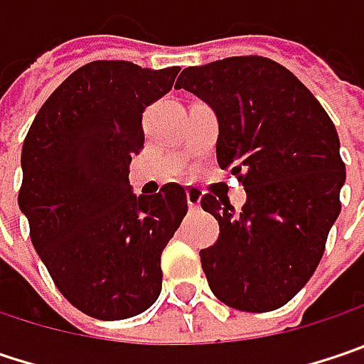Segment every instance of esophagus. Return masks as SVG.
Wrapping results in <instances>:
<instances>
[{
  "label": "esophagus",
  "mask_w": 364,
  "mask_h": 364,
  "mask_svg": "<svg viewBox=\"0 0 364 364\" xmlns=\"http://www.w3.org/2000/svg\"><path fill=\"white\" fill-rule=\"evenodd\" d=\"M200 196H203L200 188H195V186L186 188V200H188V207H191V209H196V207H198Z\"/></svg>",
  "instance_id": "1"
}]
</instances>
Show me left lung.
Returning <instances> with one entry per match:
<instances>
[{"label":"left lung","mask_w":364,"mask_h":364,"mask_svg":"<svg viewBox=\"0 0 364 364\" xmlns=\"http://www.w3.org/2000/svg\"><path fill=\"white\" fill-rule=\"evenodd\" d=\"M176 89L215 112L218 164L247 191L240 211L200 198L220 223L218 242L200 250L209 288L232 309L275 311L311 279L340 215L346 168L336 126L290 70L261 55L191 65Z\"/></svg>","instance_id":"left-lung-1"}]
</instances>
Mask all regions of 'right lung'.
Segmentation results:
<instances>
[{
    "label": "right lung",
    "instance_id": "obj_1",
    "mask_svg": "<svg viewBox=\"0 0 364 364\" xmlns=\"http://www.w3.org/2000/svg\"><path fill=\"white\" fill-rule=\"evenodd\" d=\"M180 68L91 62L51 92L22 146L20 211L70 304L101 321L146 311L161 292V252L188 203L180 184L132 193L130 161L143 112L171 91Z\"/></svg>",
    "mask_w": 364,
    "mask_h": 364
}]
</instances>
